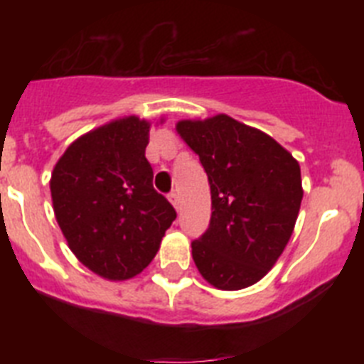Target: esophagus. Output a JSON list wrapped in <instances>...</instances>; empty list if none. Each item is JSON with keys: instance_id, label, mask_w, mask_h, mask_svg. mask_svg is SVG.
Listing matches in <instances>:
<instances>
[{"instance_id": "obj_1", "label": "esophagus", "mask_w": 364, "mask_h": 364, "mask_svg": "<svg viewBox=\"0 0 364 364\" xmlns=\"http://www.w3.org/2000/svg\"><path fill=\"white\" fill-rule=\"evenodd\" d=\"M167 198H169V202H171V204L175 205V208H178V204H180L178 193H176V191H171V193H169V195H167Z\"/></svg>"}]
</instances>
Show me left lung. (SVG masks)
I'll use <instances>...</instances> for the list:
<instances>
[{
    "instance_id": "1",
    "label": "left lung",
    "mask_w": 364,
    "mask_h": 364,
    "mask_svg": "<svg viewBox=\"0 0 364 364\" xmlns=\"http://www.w3.org/2000/svg\"><path fill=\"white\" fill-rule=\"evenodd\" d=\"M176 131L198 154L211 189L210 226L191 242L198 272L218 290L255 284L294 231L302 200L297 160L226 114L182 120Z\"/></svg>"
}]
</instances>
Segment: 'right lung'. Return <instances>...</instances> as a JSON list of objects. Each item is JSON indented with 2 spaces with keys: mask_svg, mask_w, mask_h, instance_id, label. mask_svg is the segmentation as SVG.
Masks as SVG:
<instances>
[{
  "mask_svg": "<svg viewBox=\"0 0 364 364\" xmlns=\"http://www.w3.org/2000/svg\"><path fill=\"white\" fill-rule=\"evenodd\" d=\"M149 124L127 117L70 144L50 178L54 215L83 266L109 281L142 272L176 211L153 188Z\"/></svg>",
  "mask_w": 364,
  "mask_h": 364,
  "instance_id": "add662e5",
  "label": "right lung"
}]
</instances>
